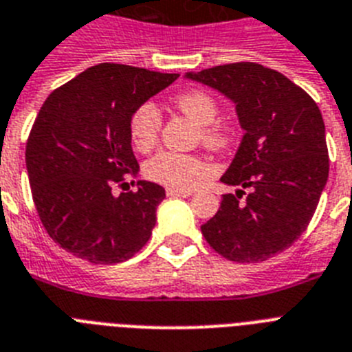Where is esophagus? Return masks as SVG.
Masks as SVG:
<instances>
[{"label": "esophagus", "instance_id": "1", "mask_svg": "<svg viewBox=\"0 0 352 352\" xmlns=\"http://www.w3.org/2000/svg\"><path fill=\"white\" fill-rule=\"evenodd\" d=\"M166 195L168 197H190L191 190H175V188H168Z\"/></svg>", "mask_w": 352, "mask_h": 352}]
</instances>
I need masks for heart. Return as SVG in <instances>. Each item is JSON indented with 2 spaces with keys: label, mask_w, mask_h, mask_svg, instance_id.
I'll return each instance as SVG.
<instances>
[{
  "label": "heart",
  "mask_w": 352,
  "mask_h": 352,
  "mask_svg": "<svg viewBox=\"0 0 352 352\" xmlns=\"http://www.w3.org/2000/svg\"><path fill=\"white\" fill-rule=\"evenodd\" d=\"M177 110L190 117L191 121L201 124V135L204 144L215 150H224L235 137V128L228 121L217 119L219 102L206 90H186L175 97ZM162 117L159 108L153 102H142L131 113L128 131L130 141L137 151H150L159 141ZM144 175L153 182L175 188L190 190L201 184L211 175L210 162L199 155L177 153V151H159L151 157L144 166Z\"/></svg>",
  "instance_id": "1"
}]
</instances>
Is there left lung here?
Segmentation results:
<instances>
[{"instance_id": "8db88e82", "label": "left lung", "mask_w": 352, "mask_h": 352, "mask_svg": "<svg viewBox=\"0 0 352 352\" xmlns=\"http://www.w3.org/2000/svg\"><path fill=\"white\" fill-rule=\"evenodd\" d=\"M186 77L230 97L244 130L221 179L241 190L222 195L215 217L201 226L202 235L231 262H264L304 233L327 182L318 104L284 74L258 63H230Z\"/></svg>"}]
</instances>
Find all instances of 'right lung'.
<instances>
[{
  "mask_svg": "<svg viewBox=\"0 0 352 352\" xmlns=\"http://www.w3.org/2000/svg\"><path fill=\"white\" fill-rule=\"evenodd\" d=\"M177 77L101 63L43 102L25 159L37 215L63 250L92 264H117L150 241L164 188L139 181L137 191L119 197L111 188L139 171L131 113Z\"/></svg>",
  "mask_w": 352,
  "mask_h": 352,
  "instance_id": "add662e5",
  "label": "right lung"
}]
</instances>
